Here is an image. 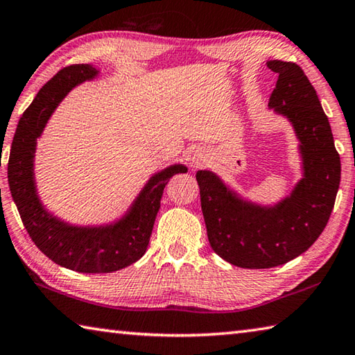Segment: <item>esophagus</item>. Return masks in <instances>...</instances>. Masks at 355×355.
<instances>
[{"label":"esophagus","mask_w":355,"mask_h":355,"mask_svg":"<svg viewBox=\"0 0 355 355\" xmlns=\"http://www.w3.org/2000/svg\"><path fill=\"white\" fill-rule=\"evenodd\" d=\"M206 159H208V155H206V152L202 149H197L191 153V163L194 167H200L206 163Z\"/></svg>","instance_id":"1"}]
</instances>
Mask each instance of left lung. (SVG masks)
I'll use <instances>...</instances> for the list:
<instances>
[{
    "label": "left lung",
    "instance_id": "1",
    "mask_svg": "<svg viewBox=\"0 0 355 355\" xmlns=\"http://www.w3.org/2000/svg\"><path fill=\"white\" fill-rule=\"evenodd\" d=\"M267 67L278 73L268 107L293 127L302 177L279 202L262 205L243 198L216 172L196 173L211 247L242 268L278 267L312 247L329 220L341 175L329 119L304 71L282 60Z\"/></svg>",
    "mask_w": 355,
    "mask_h": 355
}]
</instances>
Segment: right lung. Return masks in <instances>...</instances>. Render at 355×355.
<instances>
[{"instance_id":"right-lung-1","label":"right lung","mask_w":355,"mask_h":355,"mask_svg":"<svg viewBox=\"0 0 355 355\" xmlns=\"http://www.w3.org/2000/svg\"><path fill=\"white\" fill-rule=\"evenodd\" d=\"M99 74L101 69L93 65H73L59 71L20 118L8 164L10 194L31 239L57 266L79 273H112L143 257L167 182L175 173L188 172L184 164H171L155 172L124 214L113 222L69 223L43 205L34 172L37 139L71 89Z\"/></svg>"}]
</instances>
